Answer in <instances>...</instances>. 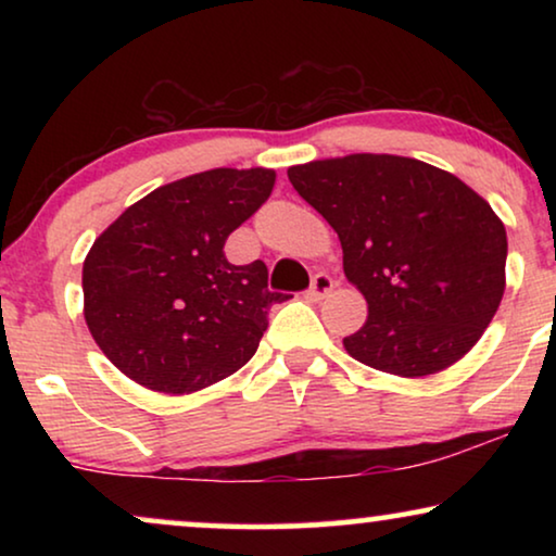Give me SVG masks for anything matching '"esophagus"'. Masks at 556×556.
<instances>
[{
    "instance_id": "obj_1",
    "label": "esophagus",
    "mask_w": 556,
    "mask_h": 556,
    "mask_svg": "<svg viewBox=\"0 0 556 556\" xmlns=\"http://www.w3.org/2000/svg\"><path fill=\"white\" fill-rule=\"evenodd\" d=\"M333 278L329 276V273H316L314 280H311V288L306 291V299L308 301H321L326 299L333 291Z\"/></svg>"
}]
</instances>
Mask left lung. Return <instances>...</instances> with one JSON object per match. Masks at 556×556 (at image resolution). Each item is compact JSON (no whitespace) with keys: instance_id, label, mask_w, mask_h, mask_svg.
Wrapping results in <instances>:
<instances>
[{"instance_id":"8db88e82","label":"left lung","mask_w":556,"mask_h":556,"mask_svg":"<svg viewBox=\"0 0 556 556\" xmlns=\"http://www.w3.org/2000/svg\"><path fill=\"white\" fill-rule=\"evenodd\" d=\"M339 235L349 283L367 299L344 349L405 379L463 359L506 288V227L466 181L394 154H349L288 169Z\"/></svg>"}]
</instances>
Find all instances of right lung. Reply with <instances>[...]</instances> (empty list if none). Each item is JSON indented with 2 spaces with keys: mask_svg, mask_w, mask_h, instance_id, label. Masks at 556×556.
Returning a JSON list of instances; mask_svg holds the SVG:
<instances>
[{
  "mask_svg": "<svg viewBox=\"0 0 556 556\" xmlns=\"http://www.w3.org/2000/svg\"><path fill=\"white\" fill-rule=\"evenodd\" d=\"M276 172L210 169L131 204L83 263V316L116 369L164 394L238 371L268 329L263 261L232 265L225 240L268 200Z\"/></svg>",
  "mask_w": 556,
  "mask_h": 556,
  "instance_id": "add662e5",
  "label": "right lung"
}]
</instances>
